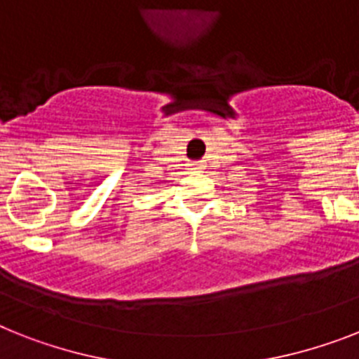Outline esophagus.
Wrapping results in <instances>:
<instances>
[{
  "instance_id": "34e87169",
  "label": "esophagus",
  "mask_w": 359,
  "mask_h": 359,
  "mask_svg": "<svg viewBox=\"0 0 359 359\" xmlns=\"http://www.w3.org/2000/svg\"><path fill=\"white\" fill-rule=\"evenodd\" d=\"M203 167H205L203 163H192V170H201Z\"/></svg>"
}]
</instances>
